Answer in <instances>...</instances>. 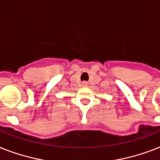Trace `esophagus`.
Masks as SVG:
<instances>
[{
    "label": "esophagus",
    "mask_w": 160,
    "mask_h": 160,
    "mask_svg": "<svg viewBox=\"0 0 160 160\" xmlns=\"http://www.w3.org/2000/svg\"><path fill=\"white\" fill-rule=\"evenodd\" d=\"M82 86L83 87L88 86V82H86V81H84V82H82Z\"/></svg>",
    "instance_id": "34e87169"
}]
</instances>
